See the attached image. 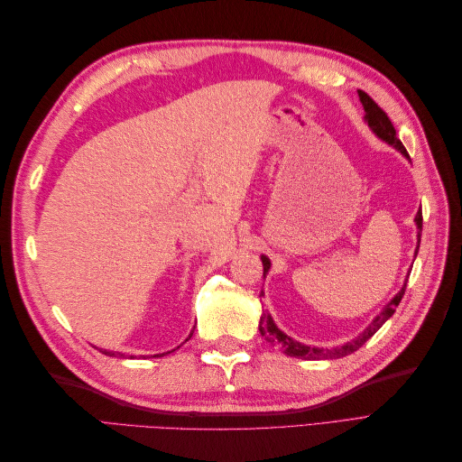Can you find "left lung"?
<instances>
[{
    "label": "left lung",
    "mask_w": 462,
    "mask_h": 462,
    "mask_svg": "<svg viewBox=\"0 0 462 462\" xmlns=\"http://www.w3.org/2000/svg\"><path fill=\"white\" fill-rule=\"evenodd\" d=\"M358 97H360V102H362V107H365V111H366V121H368V125L372 127V131L380 136V138H383L385 143H389V144H393L402 156H407L409 158V152H407V148L402 146V143L399 141L397 138V133H395V127H393V123H391V119L387 117V114L385 111L377 106L372 97L365 92V90H358ZM414 221H416V226H418V246H420V233H422V212H418L416 214V217H414ZM416 254H418V248H416ZM262 263H263V277H265V273H268V270H270V260L265 258V256H262ZM407 287V285H404ZM404 287L399 291V295L391 300L385 309H383V312L380 314V316H375V319L372 321V324L362 331L358 337L353 341V343H346V345H343V346H337V348H333V351H329V348H316V346H306V345H302V343H299V341H295V339H291L289 335H285L283 331H279L277 329V326L273 324V319L270 318V314H262V318H260V326H258V329H260V333H262V337L268 341V343H272V345H277L279 348H282V351L287 355V356H295V358H304V360H318V358H341V356H346V355H351V353H355V351H358V348L365 345L372 335L380 329L385 321L393 316V312H395V309L399 306V302H401V299H402V295H404ZM262 295V292H260Z\"/></svg>",
    "instance_id": "left-lung-1"
}]
</instances>
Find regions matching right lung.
I'll list each match as a JSON object with an SVG mask.
<instances>
[{
	"label": "right lung",
	"instance_id": "right-lung-1",
	"mask_svg": "<svg viewBox=\"0 0 462 462\" xmlns=\"http://www.w3.org/2000/svg\"><path fill=\"white\" fill-rule=\"evenodd\" d=\"M192 335V333H190ZM100 353H104V355H107V356H119V358H123V355L121 353H114V351H106V348H100ZM167 355V353H165ZM153 356H163V355H153Z\"/></svg>",
	"mask_w": 462,
	"mask_h": 462
}]
</instances>
